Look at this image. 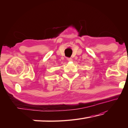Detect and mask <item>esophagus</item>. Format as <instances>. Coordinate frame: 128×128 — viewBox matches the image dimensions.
<instances>
[{
	"label": "esophagus",
	"mask_w": 128,
	"mask_h": 128,
	"mask_svg": "<svg viewBox=\"0 0 128 128\" xmlns=\"http://www.w3.org/2000/svg\"><path fill=\"white\" fill-rule=\"evenodd\" d=\"M67 60L68 61V62H72V58H67Z\"/></svg>",
	"instance_id": "obj_1"
}]
</instances>
